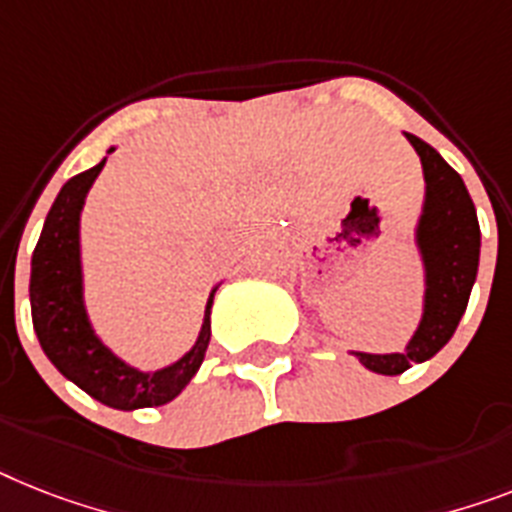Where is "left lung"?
I'll list each match as a JSON object with an SVG mask.
<instances>
[{
  "mask_svg": "<svg viewBox=\"0 0 512 512\" xmlns=\"http://www.w3.org/2000/svg\"><path fill=\"white\" fill-rule=\"evenodd\" d=\"M405 135L421 156L426 180V204L418 222V248L426 266V306L424 319L405 353H356L366 369L384 377L403 374L413 363L429 361L437 350L445 348L468 306L481 246L474 201L458 172L429 143L411 133Z\"/></svg>",
  "mask_w": 512,
  "mask_h": 512,
  "instance_id": "1",
  "label": "left lung"
}]
</instances>
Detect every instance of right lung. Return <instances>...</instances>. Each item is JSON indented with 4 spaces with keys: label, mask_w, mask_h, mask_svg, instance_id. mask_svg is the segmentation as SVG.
I'll return each mask as SVG.
<instances>
[{
    "label": "right lung",
    "mask_w": 512,
    "mask_h": 512,
    "mask_svg": "<svg viewBox=\"0 0 512 512\" xmlns=\"http://www.w3.org/2000/svg\"><path fill=\"white\" fill-rule=\"evenodd\" d=\"M104 162L107 159L70 177L46 214L44 230L31 259L33 329L49 361L91 398L117 411L154 408L175 400L204 361L211 337L209 314L214 293L206 303L204 327L193 350L167 369L143 374L101 345L83 308L78 225L83 198Z\"/></svg>",
    "instance_id": "add662e5"
}]
</instances>
